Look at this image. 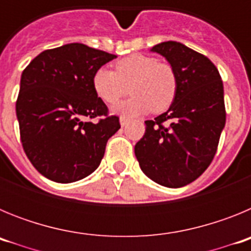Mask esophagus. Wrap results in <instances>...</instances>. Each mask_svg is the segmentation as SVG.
I'll return each instance as SVG.
<instances>
[{
    "instance_id": "esophagus-1",
    "label": "esophagus",
    "mask_w": 251,
    "mask_h": 251,
    "mask_svg": "<svg viewBox=\"0 0 251 251\" xmlns=\"http://www.w3.org/2000/svg\"><path fill=\"white\" fill-rule=\"evenodd\" d=\"M128 122H129V119L126 118V117H121V118H119V123H121L122 127H126L128 124Z\"/></svg>"
}]
</instances>
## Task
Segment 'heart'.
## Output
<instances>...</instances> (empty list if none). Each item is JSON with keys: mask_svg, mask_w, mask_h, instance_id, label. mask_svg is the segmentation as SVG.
<instances>
[{"mask_svg": "<svg viewBox=\"0 0 251 251\" xmlns=\"http://www.w3.org/2000/svg\"><path fill=\"white\" fill-rule=\"evenodd\" d=\"M129 85L132 97L113 106L117 114L132 115L162 112L174 101L177 77L172 66L158 63L153 56L133 54L115 64V73L106 68L98 69L93 76V88L99 98L114 104L127 94Z\"/></svg>", "mask_w": 251, "mask_h": 251, "instance_id": "1", "label": "heart"}]
</instances>
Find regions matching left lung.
<instances>
[{
  "mask_svg": "<svg viewBox=\"0 0 251 251\" xmlns=\"http://www.w3.org/2000/svg\"><path fill=\"white\" fill-rule=\"evenodd\" d=\"M151 51L172 66L177 92L167 112L145 122L134 153L148 178L178 188L200 177L216 153L226 122L224 85L216 66L183 44L166 41Z\"/></svg>",
  "mask_w": 251,
  "mask_h": 251,
  "instance_id": "obj_1",
  "label": "left lung"
}]
</instances>
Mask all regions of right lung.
<instances>
[{"label":"right lung","mask_w":251,"mask_h":251,"mask_svg":"<svg viewBox=\"0 0 251 251\" xmlns=\"http://www.w3.org/2000/svg\"><path fill=\"white\" fill-rule=\"evenodd\" d=\"M117 55L84 44L43 51L22 72L16 115L22 147L46 178L70 183L100 165L119 118L93 88L94 73ZM104 115L98 124L84 121Z\"/></svg>","instance_id":"obj_1"}]
</instances>
